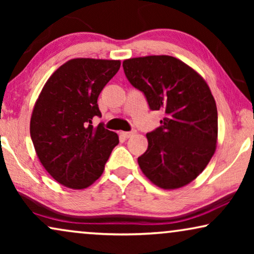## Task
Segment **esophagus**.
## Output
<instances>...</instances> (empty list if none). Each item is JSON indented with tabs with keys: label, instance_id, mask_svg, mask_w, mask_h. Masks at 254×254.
Wrapping results in <instances>:
<instances>
[{
	"label": "esophagus",
	"instance_id": "esophagus-1",
	"mask_svg": "<svg viewBox=\"0 0 254 254\" xmlns=\"http://www.w3.org/2000/svg\"><path fill=\"white\" fill-rule=\"evenodd\" d=\"M120 134H121V136H124V137L128 138V137L133 136V135L135 134V130H130V131H121Z\"/></svg>",
	"mask_w": 254,
	"mask_h": 254
}]
</instances>
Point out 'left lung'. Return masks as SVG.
<instances>
[{
	"instance_id": "left-lung-1",
	"label": "left lung",
	"mask_w": 254,
	"mask_h": 254,
	"mask_svg": "<svg viewBox=\"0 0 254 254\" xmlns=\"http://www.w3.org/2000/svg\"><path fill=\"white\" fill-rule=\"evenodd\" d=\"M125 75L143 93L151 111H164L161 126L147 134L137 158L161 189H179L203 171L217 141V109L209 86L195 70L169 55L125 60Z\"/></svg>"
}]
</instances>
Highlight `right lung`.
<instances>
[{
	"label": "right lung",
	"mask_w": 254,
	"mask_h": 254,
	"mask_svg": "<svg viewBox=\"0 0 254 254\" xmlns=\"http://www.w3.org/2000/svg\"><path fill=\"white\" fill-rule=\"evenodd\" d=\"M120 68V61L72 59L48 78L34 105L30 134L46 171L65 187L85 189L102 176L113 148L114 131L100 118L99 93Z\"/></svg>",
	"instance_id": "1"
}]
</instances>
